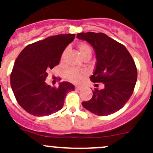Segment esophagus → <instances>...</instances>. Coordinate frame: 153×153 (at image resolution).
Returning <instances> with one entry per match:
<instances>
[{"label": "esophagus", "instance_id": "obj_1", "mask_svg": "<svg viewBox=\"0 0 153 153\" xmlns=\"http://www.w3.org/2000/svg\"><path fill=\"white\" fill-rule=\"evenodd\" d=\"M83 88H84V86H81V85L75 86V89H78V90H80V89H82Z\"/></svg>", "mask_w": 153, "mask_h": 153}]
</instances>
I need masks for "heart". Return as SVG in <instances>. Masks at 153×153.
<instances>
[{
    "label": "heart",
    "mask_w": 153,
    "mask_h": 153,
    "mask_svg": "<svg viewBox=\"0 0 153 153\" xmlns=\"http://www.w3.org/2000/svg\"><path fill=\"white\" fill-rule=\"evenodd\" d=\"M78 49L83 58H85L87 56H91V55H92L91 48L85 43H80L78 45ZM66 52H67V50H64V52L62 53L61 58V61H64ZM86 75H87V71L85 70V69L78 70V69H70L67 71V74H66V77L71 82L80 83L82 81L84 77L86 76Z\"/></svg>",
    "instance_id": "obj_1"
}]
</instances>
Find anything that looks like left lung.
<instances>
[{
	"mask_svg": "<svg viewBox=\"0 0 153 153\" xmlns=\"http://www.w3.org/2000/svg\"><path fill=\"white\" fill-rule=\"evenodd\" d=\"M77 38L91 44L95 52L96 64L90 77L93 83H103L102 89H95L92 98L82 106L99 116L111 115L129 101L137 81V68L123 44L104 33L81 32Z\"/></svg>",
	"mask_w": 153,
	"mask_h": 153,
	"instance_id": "8db88e82",
	"label": "left lung"
}]
</instances>
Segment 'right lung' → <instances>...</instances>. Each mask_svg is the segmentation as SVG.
Instances as JSON below:
<instances>
[{
	"label": "right lung",
	"mask_w": 153,
	"mask_h": 153,
	"mask_svg": "<svg viewBox=\"0 0 153 153\" xmlns=\"http://www.w3.org/2000/svg\"><path fill=\"white\" fill-rule=\"evenodd\" d=\"M75 34L48 37L27 46L15 60L10 84L19 105L35 116H47L58 112L64 98L75 86L67 81L53 87L46 83L47 72L58 65L66 47Z\"/></svg>",
	"instance_id": "obj_1"
}]
</instances>
